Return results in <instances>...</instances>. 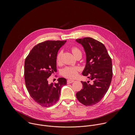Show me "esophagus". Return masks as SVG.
<instances>
[{"mask_svg":"<svg viewBox=\"0 0 135 135\" xmlns=\"http://www.w3.org/2000/svg\"><path fill=\"white\" fill-rule=\"evenodd\" d=\"M74 81V80H72V79H68V80H67V83H68V84H71V83H73Z\"/></svg>","mask_w":135,"mask_h":135,"instance_id":"obj_1","label":"esophagus"}]
</instances>
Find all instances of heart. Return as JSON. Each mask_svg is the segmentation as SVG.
I'll use <instances>...</instances> for the list:
<instances>
[{
    "label": "heart",
    "mask_w": 135,
    "mask_h": 135,
    "mask_svg": "<svg viewBox=\"0 0 135 135\" xmlns=\"http://www.w3.org/2000/svg\"><path fill=\"white\" fill-rule=\"evenodd\" d=\"M72 52L74 56H75L78 53H81L80 51L76 48L73 47L72 49ZM61 52H59V54L57 57V61L58 62H59L60 61L61 56ZM79 69L78 67L75 66H69L63 69L61 72L62 75L64 77L68 78H73L77 76L78 72L79 71Z\"/></svg>",
    "instance_id": "b5f03b06"
}]
</instances>
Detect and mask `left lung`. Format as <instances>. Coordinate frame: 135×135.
Segmentation results:
<instances>
[{"mask_svg": "<svg viewBox=\"0 0 135 135\" xmlns=\"http://www.w3.org/2000/svg\"><path fill=\"white\" fill-rule=\"evenodd\" d=\"M86 54V65L82 72L84 76L93 80L81 81L83 89L76 94L78 100L86 106L98 103L108 91L112 78V63L104 45L90 37L78 39Z\"/></svg>", "mask_w": 135, "mask_h": 135, "instance_id": "left-lung-1", "label": "left lung"}]
</instances>
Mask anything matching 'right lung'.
<instances>
[{"instance_id":"1","label":"right lung","mask_w":135,"mask_h":135,"mask_svg":"<svg viewBox=\"0 0 135 135\" xmlns=\"http://www.w3.org/2000/svg\"><path fill=\"white\" fill-rule=\"evenodd\" d=\"M66 40H47L34 46L26 58L24 78L31 97L39 105L49 107L58 101L61 88L66 79L59 78L57 83L48 82V78L57 70L58 51Z\"/></svg>"}]
</instances>
